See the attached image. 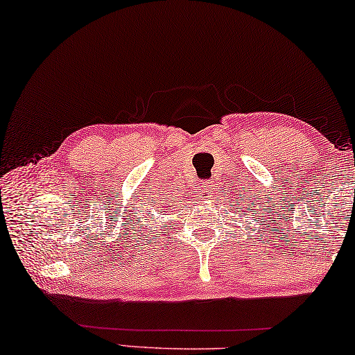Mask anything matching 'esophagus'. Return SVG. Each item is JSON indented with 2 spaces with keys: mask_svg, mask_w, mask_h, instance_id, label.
Wrapping results in <instances>:
<instances>
[{
  "mask_svg": "<svg viewBox=\"0 0 355 355\" xmlns=\"http://www.w3.org/2000/svg\"><path fill=\"white\" fill-rule=\"evenodd\" d=\"M198 190H200L201 198H211V195H212V191H214L211 182H201L198 185Z\"/></svg>",
  "mask_w": 355,
  "mask_h": 355,
  "instance_id": "obj_1",
  "label": "esophagus"
}]
</instances>
